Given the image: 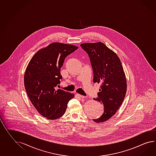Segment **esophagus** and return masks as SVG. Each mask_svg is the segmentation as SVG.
Masks as SVG:
<instances>
[{
  "instance_id": "1",
  "label": "esophagus",
  "mask_w": 156,
  "mask_h": 156,
  "mask_svg": "<svg viewBox=\"0 0 156 156\" xmlns=\"http://www.w3.org/2000/svg\"><path fill=\"white\" fill-rule=\"evenodd\" d=\"M77 96L78 97H79L80 98H85V96H82V95L79 94H77Z\"/></svg>"
}]
</instances>
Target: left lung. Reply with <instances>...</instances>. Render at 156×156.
<instances>
[{
	"label": "left lung",
	"mask_w": 156,
	"mask_h": 156,
	"mask_svg": "<svg viewBox=\"0 0 156 156\" xmlns=\"http://www.w3.org/2000/svg\"><path fill=\"white\" fill-rule=\"evenodd\" d=\"M88 53L93 71V82L100 84L98 98L104 105V112L96 123L104 122L115 115L124 99L127 80L123 68L115 52L101 42L80 44Z\"/></svg>",
	"instance_id": "obj_1"
}]
</instances>
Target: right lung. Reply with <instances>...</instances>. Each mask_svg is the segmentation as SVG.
Wrapping results in <instances>:
<instances>
[{"label": "right lung", "mask_w": 156, "mask_h": 156, "mask_svg": "<svg viewBox=\"0 0 156 156\" xmlns=\"http://www.w3.org/2000/svg\"><path fill=\"white\" fill-rule=\"evenodd\" d=\"M78 48L75 45L54 42L38 50L30 60L24 74V86L29 100L41 115L54 120L63 115L75 95L56 89L62 76L65 58Z\"/></svg>", "instance_id": "obj_1"}]
</instances>
